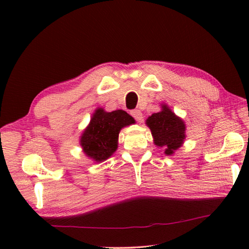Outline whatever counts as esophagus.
Returning a JSON list of instances; mask_svg holds the SVG:
<instances>
[{"label":"esophagus","mask_w":249,"mask_h":249,"mask_svg":"<svg viewBox=\"0 0 249 249\" xmlns=\"http://www.w3.org/2000/svg\"><path fill=\"white\" fill-rule=\"evenodd\" d=\"M130 115H132L137 122L142 121V114L140 109H132V111H130Z\"/></svg>","instance_id":"34e87169"}]
</instances>
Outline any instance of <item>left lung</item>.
Returning a JSON list of instances; mask_svg holds the SVG:
<instances>
[{"mask_svg":"<svg viewBox=\"0 0 249 249\" xmlns=\"http://www.w3.org/2000/svg\"><path fill=\"white\" fill-rule=\"evenodd\" d=\"M146 124L151 130L155 145L163 147L166 155H172L183 144L185 138L184 122L166 104L161 105V111L149 116Z\"/></svg>","mask_w":249,"mask_h":249,"instance_id":"left-lung-1","label":"left lung"}]
</instances>
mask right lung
<instances>
[{"mask_svg":"<svg viewBox=\"0 0 249 249\" xmlns=\"http://www.w3.org/2000/svg\"><path fill=\"white\" fill-rule=\"evenodd\" d=\"M134 122L133 117L123 109L113 112L95 109L90 124L80 138L84 154L96 162L107 160L117 149L120 130Z\"/></svg>","mask_w":249,"mask_h":249,"instance_id":"add662e5","label":"right lung"}]
</instances>
